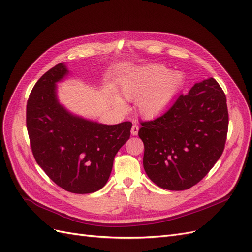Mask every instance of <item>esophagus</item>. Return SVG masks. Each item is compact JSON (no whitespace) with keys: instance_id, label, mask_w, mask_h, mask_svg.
I'll use <instances>...</instances> for the list:
<instances>
[{"instance_id":"obj_1","label":"esophagus","mask_w":252,"mask_h":252,"mask_svg":"<svg viewBox=\"0 0 252 252\" xmlns=\"http://www.w3.org/2000/svg\"><path fill=\"white\" fill-rule=\"evenodd\" d=\"M139 132V125L133 124V126L131 127V134L132 135H136Z\"/></svg>"}]
</instances>
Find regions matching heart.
<instances>
[{
  "instance_id": "heart-1",
  "label": "heart",
  "mask_w": 252,
  "mask_h": 252,
  "mask_svg": "<svg viewBox=\"0 0 252 252\" xmlns=\"http://www.w3.org/2000/svg\"><path fill=\"white\" fill-rule=\"evenodd\" d=\"M185 78L180 71H170L162 65L140 68L124 81L122 90L126 98L138 101L140 113L156 118L173 103L184 87Z\"/></svg>"
}]
</instances>
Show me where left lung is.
<instances>
[{
  "mask_svg": "<svg viewBox=\"0 0 252 252\" xmlns=\"http://www.w3.org/2000/svg\"><path fill=\"white\" fill-rule=\"evenodd\" d=\"M228 123L226 95L219 83L213 78L195 83L163 116L141 123L148 178L177 191L197 184L222 156Z\"/></svg>",
  "mask_w": 252,
  "mask_h": 252,
  "instance_id": "1",
  "label": "left lung"
}]
</instances>
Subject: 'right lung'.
<instances>
[{"instance_id":"obj_1","label":"right lung","mask_w":252,"mask_h":252,"mask_svg":"<svg viewBox=\"0 0 252 252\" xmlns=\"http://www.w3.org/2000/svg\"><path fill=\"white\" fill-rule=\"evenodd\" d=\"M68 73L60 63L35 83L26 107V126L36 163L58 186L72 193L105 186L113 158L130 138V122L105 125L67 111L56 84Z\"/></svg>"}]
</instances>
